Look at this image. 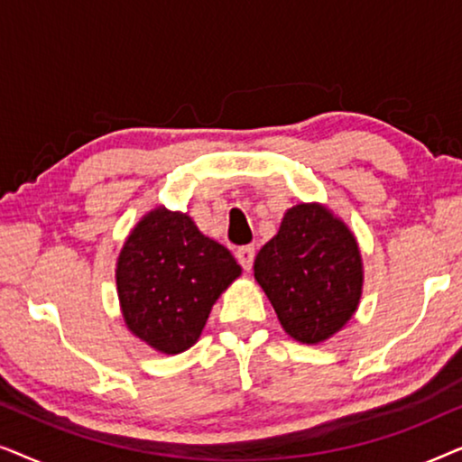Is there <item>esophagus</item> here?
I'll list each match as a JSON object with an SVG mask.
<instances>
[{
	"instance_id": "1",
	"label": "esophagus",
	"mask_w": 462,
	"mask_h": 462,
	"mask_svg": "<svg viewBox=\"0 0 462 462\" xmlns=\"http://www.w3.org/2000/svg\"><path fill=\"white\" fill-rule=\"evenodd\" d=\"M254 254H256L254 245H242V248H237V252H236L237 263L242 264L245 271L252 269V263H254Z\"/></svg>"
}]
</instances>
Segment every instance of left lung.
I'll list each match as a JSON object with an SVG mask.
<instances>
[{
	"label": "left lung",
	"instance_id": "left-lung-1",
	"mask_svg": "<svg viewBox=\"0 0 462 462\" xmlns=\"http://www.w3.org/2000/svg\"><path fill=\"white\" fill-rule=\"evenodd\" d=\"M254 277L283 330L315 345L338 332L362 296V256L345 223L324 206L290 208L280 231L256 254Z\"/></svg>",
	"mask_w": 462,
	"mask_h": 462
}]
</instances>
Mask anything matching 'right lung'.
<instances>
[{
  "label": "right lung",
  "instance_id": "1",
  "mask_svg": "<svg viewBox=\"0 0 462 462\" xmlns=\"http://www.w3.org/2000/svg\"><path fill=\"white\" fill-rule=\"evenodd\" d=\"M242 267L201 236L187 214L157 208L130 233L117 261V292L132 332L162 353H180Z\"/></svg>",
  "mask_w": 462,
  "mask_h": 462
}]
</instances>
